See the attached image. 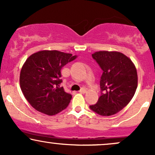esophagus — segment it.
I'll use <instances>...</instances> for the list:
<instances>
[{
    "instance_id": "34e87169",
    "label": "esophagus",
    "mask_w": 155,
    "mask_h": 155,
    "mask_svg": "<svg viewBox=\"0 0 155 155\" xmlns=\"http://www.w3.org/2000/svg\"><path fill=\"white\" fill-rule=\"evenodd\" d=\"M87 92V90L85 88H82V89H81V90H79L80 93H82V94L85 93V92Z\"/></svg>"
}]
</instances>
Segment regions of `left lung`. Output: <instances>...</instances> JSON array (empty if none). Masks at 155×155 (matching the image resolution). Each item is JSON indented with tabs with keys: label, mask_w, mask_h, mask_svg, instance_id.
I'll return each mask as SVG.
<instances>
[{
	"label": "left lung",
	"mask_w": 155,
	"mask_h": 155,
	"mask_svg": "<svg viewBox=\"0 0 155 155\" xmlns=\"http://www.w3.org/2000/svg\"><path fill=\"white\" fill-rule=\"evenodd\" d=\"M103 70L101 95L90 109L101 116H111L129 104L138 86L136 68L132 60L119 51H99L92 54Z\"/></svg>",
	"instance_id": "obj_1"
}]
</instances>
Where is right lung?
<instances>
[{
	"label": "right lung",
	"mask_w": 155,
	"mask_h": 155,
	"mask_svg": "<svg viewBox=\"0 0 155 155\" xmlns=\"http://www.w3.org/2000/svg\"><path fill=\"white\" fill-rule=\"evenodd\" d=\"M76 58L60 51L43 50L26 60L21 69L19 84L25 97L35 110L52 116L67 108L72 95L60 86V71Z\"/></svg>",
	"instance_id": "1"
}]
</instances>
